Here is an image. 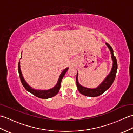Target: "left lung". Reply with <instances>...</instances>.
Masks as SVG:
<instances>
[{"label":"left lung","mask_w":133,"mask_h":133,"mask_svg":"<svg viewBox=\"0 0 133 133\" xmlns=\"http://www.w3.org/2000/svg\"><path fill=\"white\" fill-rule=\"evenodd\" d=\"M106 44L110 49V52H111V54L112 67L111 71H110V74L107 76L106 78L104 79V80L101 83L100 85L97 87V88L95 89L87 88V87L81 86V84L79 83V82L78 80V73L77 72V77H76V83H77V86L78 89V91H79V92L82 94L91 97H98V96L102 94L107 90H108L110 88V87L111 86L112 83H113L117 74L118 67L117 62L116 58H115V56L113 54V50H112V47L107 43H106Z\"/></svg>","instance_id":"left-lung-1"}]
</instances>
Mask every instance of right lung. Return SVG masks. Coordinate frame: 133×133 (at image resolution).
<instances>
[{
	"label": "right lung",
	"mask_w": 133,
	"mask_h": 133,
	"mask_svg": "<svg viewBox=\"0 0 133 133\" xmlns=\"http://www.w3.org/2000/svg\"><path fill=\"white\" fill-rule=\"evenodd\" d=\"M22 58V57H21ZM69 69V67L65 69L62 72L60 76H59V79L57 83L56 84V85L53 87V88L49 89L47 90H35L32 88L31 87H30L27 83L24 80V79L22 75L21 70V67H20V61L19 62L18 64V72L19 74V77L21 79V82L23 84V86L25 88L27 91H29L33 95H34L36 97H37L39 98H42V99H47V98H50L51 97H54L55 95L58 94L59 89L61 88V82L62 79H63L64 75L66 74L67 70Z\"/></svg>",
	"instance_id": "obj_1"
}]
</instances>
